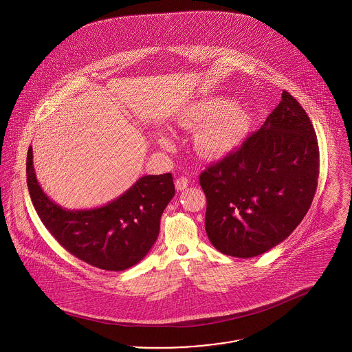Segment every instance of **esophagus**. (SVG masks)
I'll list each match as a JSON object with an SVG mask.
<instances>
[{"mask_svg":"<svg viewBox=\"0 0 352 352\" xmlns=\"http://www.w3.org/2000/svg\"><path fill=\"white\" fill-rule=\"evenodd\" d=\"M188 179L186 178V177H181V178H178L177 181H175V187H177V190L178 191H184L187 188V186H188Z\"/></svg>","mask_w":352,"mask_h":352,"instance_id":"obj_1","label":"esophagus"}]
</instances>
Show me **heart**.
<instances>
[{
  "instance_id": "heart-1",
  "label": "heart",
  "mask_w": 352,
  "mask_h": 352,
  "mask_svg": "<svg viewBox=\"0 0 352 352\" xmlns=\"http://www.w3.org/2000/svg\"><path fill=\"white\" fill-rule=\"evenodd\" d=\"M178 124L184 128H198L197 144L207 157H224L236 151L243 142L248 131L250 118L234 108V101L228 99H208L191 102L179 113ZM158 144L168 149L173 145V137L161 132L157 134Z\"/></svg>"
}]
</instances>
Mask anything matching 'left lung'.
<instances>
[{
  "instance_id": "8db88e82",
  "label": "left lung",
  "mask_w": 352,
  "mask_h": 352,
  "mask_svg": "<svg viewBox=\"0 0 352 352\" xmlns=\"http://www.w3.org/2000/svg\"><path fill=\"white\" fill-rule=\"evenodd\" d=\"M318 174L314 128L300 102L284 91L264 125L199 177L211 244L241 258L278 245L309 211Z\"/></svg>"
}]
</instances>
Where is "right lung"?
I'll return each instance as SVG.
<instances>
[{
    "instance_id": "1",
    "label": "right lung",
    "mask_w": 352,
    "mask_h": 352,
    "mask_svg": "<svg viewBox=\"0 0 352 352\" xmlns=\"http://www.w3.org/2000/svg\"><path fill=\"white\" fill-rule=\"evenodd\" d=\"M28 188L45 227L71 254L87 264L120 272L140 263L160 234V220L175 195L170 173L144 175L124 194L104 206L68 210L42 190L33 165V148L26 161Z\"/></svg>"
}]
</instances>
